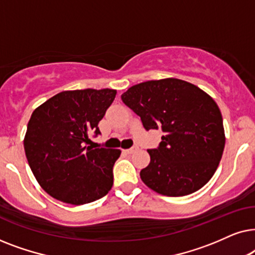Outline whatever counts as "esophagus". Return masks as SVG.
<instances>
[{"label": "esophagus", "instance_id": "obj_1", "mask_svg": "<svg viewBox=\"0 0 255 255\" xmlns=\"http://www.w3.org/2000/svg\"><path fill=\"white\" fill-rule=\"evenodd\" d=\"M134 151H137V147H131L128 149H124V152L127 153V154H132V153H133Z\"/></svg>", "mask_w": 255, "mask_h": 255}]
</instances>
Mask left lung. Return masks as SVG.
<instances>
[{
    "instance_id": "obj_1",
    "label": "left lung",
    "mask_w": 255,
    "mask_h": 255,
    "mask_svg": "<svg viewBox=\"0 0 255 255\" xmlns=\"http://www.w3.org/2000/svg\"><path fill=\"white\" fill-rule=\"evenodd\" d=\"M122 100L146 130L161 128L159 147L140 170L146 186L165 196H186L205 186L221 161L225 133L214 99L193 83L167 78L138 83Z\"/></svg>"
}]
</instances>
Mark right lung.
<instances>
[{
  "instance_id": "obj_1",
  "label": "right lung",
  "mask_w": 255,
  "mask_h": 255,
  "mask_svg": "<svg viewBox=\"0 0 255 255\" xmlns=\"http://www.w3.org/2000/svg\"><path fill=\"white\" fill-rule=\"evenodd\" d=\"M115 89L65 90L36 108L24 149L39 186L55 200L81 205L111 189L121 149L93 148L90 134L114 102Z\"/></svg>"
}]
</instances>
